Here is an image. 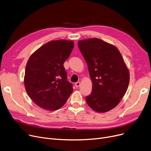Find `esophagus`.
<instances>
[{
	"label": "esophagus",
	"instance_id": "34e87169",
	"mask_svg": "<svg viewBox=\"0 0 151 151\" xmlns=\"http://www.w3.org/2000/svg\"><path fill=\"white\" fill-rule=\"evenodd\" d=\"M75 85L76 88H79L80 86L81 83H80V82H76V83H75Z\"/></svg>",
	"mask_w": 151,
	"mask_h": 151
}]
</instances>
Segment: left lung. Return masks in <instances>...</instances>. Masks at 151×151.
<instances>
[{"mask_svg":"<svg viewBox=\"0 0 151 151\" xmlns=\"http://www.w3.org/2000/svg\"><path fill=\"white\" fill-rule=\"evenodd\" d=\"M93 83L91 94L86 97L88 106L97 112L115 108L125 94L129 73L120 51L100 39L78 42Z\"/></svg>","mask_w":151,"mask_h":151,"instance_id":"obj_1","label":"left lung"}]
</instances>
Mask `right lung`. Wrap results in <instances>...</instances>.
Returning <instances> with one entry per match:
<instances>
[{
    "label": "right lung",
    "mask_w": 151,
    "mask_h": 151,
    "mask_svg": "<svg viewBox=\"0 0 151 151\" xmlns=\"http://www.w3.org/2000/svg\"><path fill=\"white\" fill-rule=\"evenodd\" d=\"M73 47L72 41H52L30 56L26 66L24 86L38 106L45 110H57L72 93L73 85L67 81L63 63Z\"/></svg>",
    "instance_id": "right-lung-1"
}]
</instances>
